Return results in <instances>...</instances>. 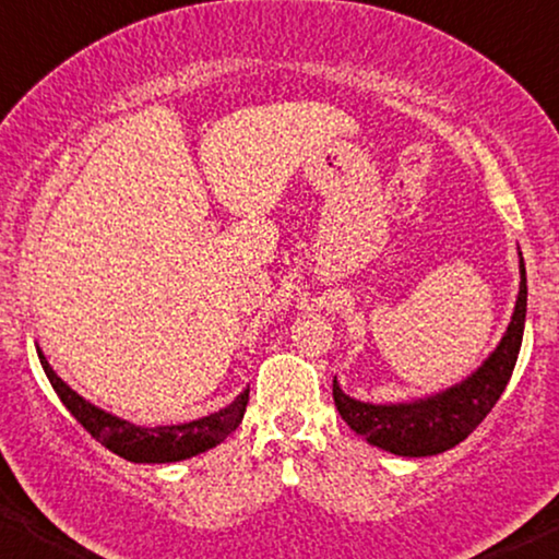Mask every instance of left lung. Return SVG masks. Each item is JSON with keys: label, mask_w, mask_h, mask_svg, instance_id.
<instances>
[{"label": "left lung", "mask_w": 559, "mask_h": 559, "mask_svg": "<svg viewBox=\"0 0 559 559\" xmlns=\"http://www.w3.org/2000/svg\"><path fill=\"white\" fill-rule=\"evenodd\" d=\"M524 316H527V273L520 253V294L510 326L469 377L431 394L381 404L348 396L333 377V402L341 419L371 447L399 456H435L456 447L479 427L510 384L522 346Z\"/></svg>", "instance_id": "8db88e82"}]
</instances>
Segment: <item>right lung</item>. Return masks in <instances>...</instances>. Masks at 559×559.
Returning a JSON list of instances; mask_svg holds the SVG:
<instances>
[{
	"label": "right lung",
	"instance_id": "right-lung-1",
	"mask_svg": "<svg viewBox=\"0 0 559 559\" xmlns=\"http://www.w3.org/2000/svg\"><path fill=\"white\" fill-rule=\"evenodd\" d=\"M37 356L41 369L47 373L49 384H52L55 394L60 396V402L67 406V412H70L105 449H110L112 454L135 464L182 462L190 460V456L207 452V449L218 447L230 431L238 429V424L246 414L248 391H251V386H246L226 409L200 416V419L193 421L168 424V427H138V424L122 419V416L99 409L93 402H87L85 396H80L70 384H64L45 359L39 346Z\"/></svg>",
	"mask_w": 559,
	"mask_h": 559
}]
</instances>
